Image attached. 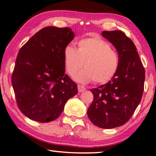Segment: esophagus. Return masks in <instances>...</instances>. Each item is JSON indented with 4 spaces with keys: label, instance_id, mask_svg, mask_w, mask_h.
<instances>
[{
    "label": "esophagus",
    "instance_id": "34e87169",
    "mask_svg": "<svg viewBox=\"0 0 156 156\" xmlns=\"http://www.w3.org/2000/svg\"><path fill=\"white\" fill-rule=\"evenodd\" d=\"M78 92H84L85 91V90H86V88L84 87V86L78 85Z\"/></svg>",
    "mask_w": 156,
    "mask_h": 156
}]
</instances>
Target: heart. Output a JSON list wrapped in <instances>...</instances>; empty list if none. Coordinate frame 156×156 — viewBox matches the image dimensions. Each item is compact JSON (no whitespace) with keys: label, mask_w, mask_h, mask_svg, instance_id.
Here are the masks:
<instances>
[{"label":"heart","mask_w":156,"mask_h":156,"mask_svg":"<svg viewBox=\"0 0 156 156\" xmlns=\"http://www.w3.org/2000/svg\"><path fill=\"white\" fill-rule=\"evenodd\" d=\"M78 48L67 45L64 51L65 69L73 75L84 64L85 69L73 76L81 83L93 82L104 84L114 77L120 66L117 51L99 37L83 38L78 42Z\"/></svg>","instance_id":"obj_1"}]
</instances>
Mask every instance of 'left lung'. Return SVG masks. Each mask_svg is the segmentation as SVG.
Instances as JSON below:
<instances>
[{"label":"left lung","instance_id":"1","mask_svg":"<svg viewBox=\"0 0 156 156\" xmlns=\"http://www.w3.org/2000/svg\"><path fill=\"white\" fill-rule=\"evenodd\" d=\"M101 34L115 48L120 66L107 83L90 90L94 99L87 110V116L96 126L111 129L128 121L140 103L145 70L136 46L123 32L104 31Z\"/></svg>","mask_w":156,"mask_h":156}]
</instances>
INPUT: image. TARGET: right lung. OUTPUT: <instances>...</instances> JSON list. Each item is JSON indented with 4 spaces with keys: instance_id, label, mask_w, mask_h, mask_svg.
<instances>
[{
    "instance_id": "add662e5",
    "label": "right lung",
    "mask_w": 156,
    "mask_h": 156,
    "mask_svg": "<svg viewBox=\"0 0 156 156\" xmlns=\"http://www.w3.org/2000/svg\"><path fill=\"white\" fill-rule=\"evenodd\" d=\"M74 38L70 28L48 27L19 51L12 76L16 101L23 114L39 122L55 120L78 93L65 74L64 51Z\"/></svg>"
}]
</instances>
